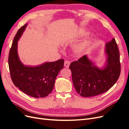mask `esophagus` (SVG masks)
I'll return each mask as SVG.
<instances>
[{"mask_svg":"<svg viewBox=\"0 0 129 129\" xmlns=\"http://www.w3.org/2000/svg\"><path fill=\"white\" fill-rule=\"evenodd\" d=\"M70 65V62L68 61H65L64 63V67L66 68H68L69 67Z\"/></svg>","mask_w":129,"mask_h":129,"instance_id":"34e87169","label":"esophagus"}]
</instances>
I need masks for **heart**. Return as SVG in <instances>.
Here are the masks:
<instances>
[{"label": "heart", "instance_id": "b5f03b06", "mask_svg": "<svg viewBox=\"0 0 129 129\" xmlns=\"http://www.w3.org/2000/svg\"><path fill=\"white\" fill-rule=\"evenodd\" d=\"M91 43V39H88L86 40H85L83 42L81 43L80 44L77 45L75 48V53L76 55L80 56L82 54L84 50L88 48V47L90 45Z\"/></svg>", "mask_w": 129, "mask_h": 129}]
</instances>
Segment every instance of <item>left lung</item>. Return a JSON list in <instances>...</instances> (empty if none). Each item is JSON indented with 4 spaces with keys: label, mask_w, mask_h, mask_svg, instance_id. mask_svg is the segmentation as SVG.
Returning a JSON list of instances; mask_svg holds the SVG:
<instances>
[{
    "label": "left lung",
    "mask_w": 129,
    "mask_h": 129,
    "mask_svg": "<svg viewBox=\"0 0 129 129\" xmlns=\"http://www.w3.org/2000/svg\"><path fill=\"white\" fill-rule=\"evenodd\" d=\"M107 64L100 69L84 55L69 66L73 82L77 93L83 97H92L109 90L118 80L120 62L118 46L114 38L105 45Z\"/></svg>",
    "instance_id": "obj_1"
}]
</instances>
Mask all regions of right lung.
<instances>
[{
  "instance_id": "1",
  "label": "right lung",
  "mask_w": 129,
  "mask_h": 129,
  "mask_svg": "<svg viewBox=\"0 0 129 129\" xmlns=\"http://www.w3.org/2000/svg\"><path fill=\"white\" fill-rule=\"evenodd\" d=\"M26 26L18 30L10 50L8 61L11 77L15 87L26 94L36 98L45 97L53 90L58 74L63 68L64 60L34 67L23 65L18 55L17 42Z\"/></svg>"
}]
</instances>
